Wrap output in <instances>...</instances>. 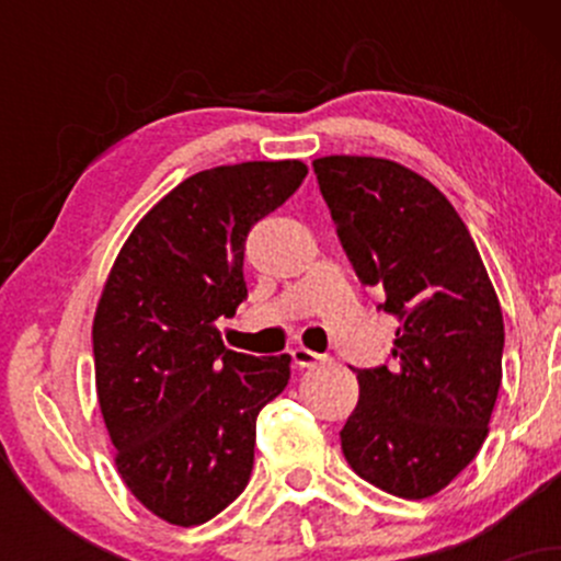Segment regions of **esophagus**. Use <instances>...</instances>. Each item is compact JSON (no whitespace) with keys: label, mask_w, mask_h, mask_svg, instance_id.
Returning <instances> with one entry per match:
<instances>
[{"label":"esophagus","mask_w":561,"mask_h":561,"mask_svg":"<svg viewBox=\"0 0 561 561\" xmlns=\"http://www.w3.org/2000/svg\"><path fill=\"white\" fill-rule=\"evenodd\" d=\"M293 362H295V366H300V369H313V366L327 364V362H330V358L321 356V353L308 351V347L298 345V347H293Z\"/></svg>","instance_id":"obj_1"}]
</instances>
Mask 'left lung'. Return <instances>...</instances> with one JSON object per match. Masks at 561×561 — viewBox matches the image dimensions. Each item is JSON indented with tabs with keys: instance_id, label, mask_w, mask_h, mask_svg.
<instances>
[{
	"instance_id": "obj_1",
	"label": "left lung",
	"mask_w": 561,
	"mask_h": 561,
	"mask_svg": "<svg viewBox=\"0 0 561 561\" xmlns=\"http://www.w3.org/2000/svg\"><path fill=\"white\" fill-rule=\"evenodd\" d=\"M340 244L398 319L396 364L356 369L340 443L358 478L398 499L440 493L488 437L504 317L472 237L446 195L396 160H313Z\"/></svg>"
}]
</instances>
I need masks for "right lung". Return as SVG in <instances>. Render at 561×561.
Masks as SVG:
<instances>
[{"instance_id": "obj_1", "label": "right lung", "mask_w": 561, "mask_h": 561, "mask_svg": "<svg viewBox=\"0 0 561 561\" xmlns=\"http://www.w3.org/2000/svg\"><path fill=\"white\" fill-rule=\"evenodd\" d=\"M300 160H250L184 179L121 248L96 302L94 379L121 480L179 527L248 485L255 420L287 388L289 356L229 351L216 330L248 298L250 229L306 179Z\"/></svg>"}]
</instances>
